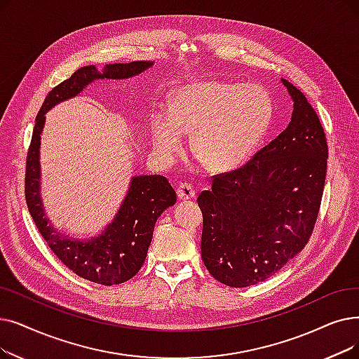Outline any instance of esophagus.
I'll return each mask as SVG.
<instances>
[{"label":"esophagus","mask_w":359,"mask_h":359,"mask_svg":"<svg viewBox=\"0 0 359 359\" xmlns=\"http://www.w3.org/2000/svg\"><path fill=\"white\" fill-rule=\"evenodd\" d=\"M177 198L182 201H188V199H194L195 198V191L192 188L191 183H180L176 189Z\"/></svg>","instance_id":"34e87169"}]
</instances>
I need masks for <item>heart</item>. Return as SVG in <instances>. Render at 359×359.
I'll list each match as a JSON object with an SVG mask.
<instances>
[{
	"mask_svg": "<svg viewBox=\"0 0 359 359\" xmlns=\"http://www.w3.org/2000/svg\"><path fill=\"white\" fill-rule=\"evenodd\" d=\"M274 120L267 89L239 82L205 81L171 93L168 108L155 107L149 133L155 154L171 161L192 135L191 149L211 171L242 165L257 151Z\"/></svg>",
	"mask_w": 359,
	"mask_h": 359,
	"instance_id": "heart-1",
	"label": "heart"
}]
</instances>
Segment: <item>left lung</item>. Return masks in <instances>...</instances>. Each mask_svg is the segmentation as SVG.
<instances>
[{"instance_id": "left-lung-1", "label": "left lung", "mask_w": 359, "mask_h": 359, "mask_svg": "<svg viewBox=\"0 0 359 359\" xmlns=\"http://www.w3.org/2000/svg\"><path fill=\"white\" fill-rule=\"evenodd\" d=\"M282 82L293 101L289 126L198 196L202 261L230 287L276 274L305 248L317 222L329 155L324 129L304 93Z\"/></svg>"}]
</instances>
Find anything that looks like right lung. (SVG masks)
Instances as JSON below:
<instances>
[{"mask_svg":"<svg viewBox=\"0 0 359 359\" xmlns=\"http://www.w3.org/2000/svg\"><path fill=\"white\" fill-rule=\"evenodd\" d=\"M154 66V61L107 65L101 72L95 66L76 70L67 81L46 95L35 120L32 141L27 151L25 194L30 215L51 251L77 276L98 285L111 286L130 280L148 254L157 218L176 204V192L164 176H133L126 196L113 222L97 236L76 239L58 231L46 217L41 198V135L45 114L57 104L72 100L98 79H129Z\"/></svg>","mask_w":359,"mask_h":359,"instance_id":"add662e5","label":"right lung"}]
</instances>
